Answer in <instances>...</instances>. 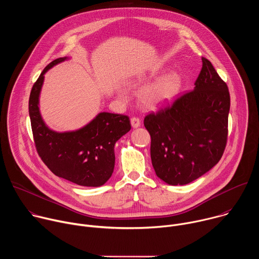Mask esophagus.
<instances>
[{"instance_id":"obj_1","label":"esophagus","mask_w":259,"mask_h":259,"mask_svg":"<svg viewBox=\"0 0 259 259\" xmlns=\"http://www.w3.org/2000/svg\"><path fill=\"white\" fill-rule=\"evenodd\" d=\"M131 125L133 128H138L140 126V120L137 117H132L131 118Z\"/></svg>"}]
</instances>
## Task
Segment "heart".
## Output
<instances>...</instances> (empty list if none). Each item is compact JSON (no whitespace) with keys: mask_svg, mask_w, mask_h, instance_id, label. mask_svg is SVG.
<instances>
[{"mask_svg":"<svg viewBox=\"0 0 259 259\" xmlns=\"http://www.w3.org/2000/svg\"><path fill=\"white\" fill-rule=\"evenodd\" d=\"M179 86V76L176 73H171L153 85L144 88L140 93V101L145 107L156 108L160 104L170 100L178 91Z\"/></svg>","mask_w":259,"mask_h":259,"instance_id":"heart-1","label":"heart"}]
</instances>
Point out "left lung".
<instances>
[{
  "label": "left lung",
  "mask_w": 259,
  "mask_h": 259,
  "mask_svg": "<svg viewBox=\"0 0 259 259\" xmlns=\"http://www.w3.org/2000/svg\"><path fill=\"white\" fill-rule=\"evenodd\" d=\"M195 89L144 117L152 164L171 186L188 184L215 166L228 141L230 92L212 63L202 57Z\"/></svg>",
  "instance_id": "left-lung-1"
}]
</instances>
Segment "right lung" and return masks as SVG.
<instances>
[{"instance_id": "right-lung-1", "label": "right lung", "mask_w": 259, "mask_h": 259, "mask_svg": "<svg viewBox=\"0 0 259 259\" xmlns=\"http://www.w3.org/2000/svg\"><path fill=\"white\" fill-rule=\"evenodd\" d=\"M65 57L51 61L31 88L28 113L35 150L56 176L83 187H100L112 176L115 143L131 129L128 116L100 113L84 128L65 133L50 130L39 112L44 73Z\"/></svg>"}]
</instances>
